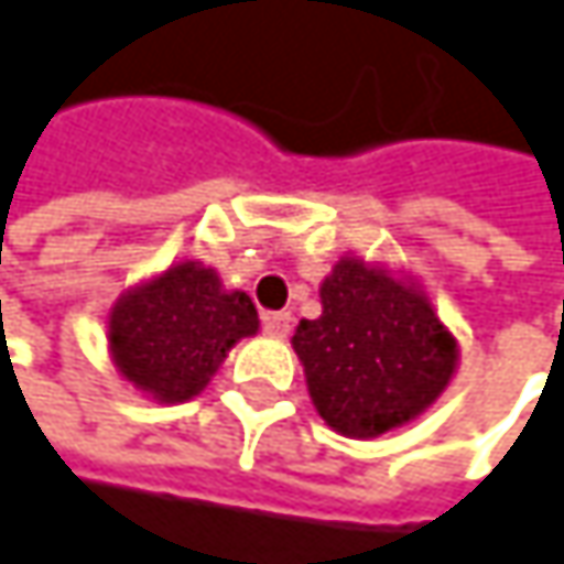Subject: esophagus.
<instances>
[{"label": "esophagus", "mask_w": 564, "mask_h": 564, "mask_svg": "<svg viewBox=\"0 0 564 564\" xmlns=\"http://www.w3.org/2000/svg\"><path fill=\"white\" fill-rule=\"evenodd\" d=\"M264 333L274 336V339H283L290 333V313H264Z\"/></svg>", "instance_id": "34e87169"}]
</instances>
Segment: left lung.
<instances>
[{
	"instance_id": "8db88e82",
	"label": "left lung",
	"mask_w": 564,
	"mask_h": 564,
	"mask_svg": "<svg viewBox=\"0 0 564 564\" xmlns=\"http://www.w3.org/2000/svg\"><path fill=\"white\" fill-rule=\"evenodd\" d=\"M323 313L293 349L319 417L346 437H379L427 411L457 372V339L411 281L343 258L319 283Z\"/></svg>"
}]
</instances>
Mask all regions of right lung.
<instances>
[{"mask_svg":"<svg viewBox=\"0 0 564 564\" xmlns=\"http://www.w3.org/2000/svg\"><path fill=\"white\" fill-rule=\"evenodd\" d=\"M258 326L245 290H225L202 261H178L120 293L107 316V343L117 372L133 389L178 404L202 392L228 349Z\"/></svg>","mask_w":564,"mask_h":564,"instance_id":"obj_1","label":"right lung"}]
</instances>
